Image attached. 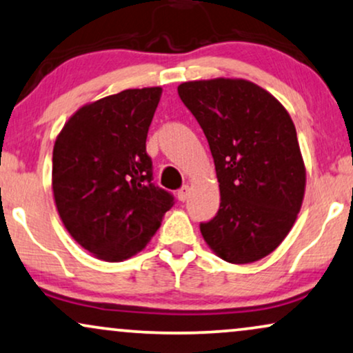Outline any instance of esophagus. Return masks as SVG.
I'll list each match as a JSON object with an SVG mask.
<instances>
[{
    "mask_svg": "<svg viewBox=\"0 0 353 353\" xmlns=\"http://www.w3.org/2000/svg\"><path fill=\"white\" fill-rule=\"evenodd\" d=\"M188 196H190V186H188V185H185L183 188H180V190H178V193H176L178 201L185 203V201L188 199Z\"/></svg>",
    "mask_w": 353,
    "mask_h": 353,
    "instance_id": "esophagus-1",
    "label": "esophagus"
}]
</instances>
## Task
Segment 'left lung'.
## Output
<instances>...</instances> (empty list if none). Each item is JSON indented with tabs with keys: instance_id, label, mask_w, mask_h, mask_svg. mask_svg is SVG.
Returning a JSON list of instances; mask_svg holds the SVG:
<instances>
[{
	"instance_id": "left-lung-1",
	"label": "left lung",
	"mask_w": 353,
	"mask_h": 353,
	"mask_svg": "<svg viewBox=\"0 0 353 353\" xmlns=\"http://www.w3.org/2000/svg\"><path fill=\"white\" fill-rule=\"evenodd\" d=\"M178 95L203 128L221 188V208L201 223L219 258L248 264L288 235L305 196L295 125L279 100L245 79L190 81Z\"/></svg>"
}]
</instances>
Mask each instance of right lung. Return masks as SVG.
I'll use <instances>...</instances> for the list:
<instances>
[{
    "label": "right lung",
    "mask_w": 353,
    "mask_h": 353,
    "mask_svg": "<svg viewBox=\"0 0 353 353\" xmlns=\"http://www.w3.org/2000/svg\"><path fill=\"white\" fill-rule=\"evenodd\" d=\"M162 87L128 89L81 107L53 148L52 188L70 235L95 258L120 263L159 230L173 196L152 183L145 139Z\"/></svg>",
    "instance_id": "obj_1"
}]
</instances>
